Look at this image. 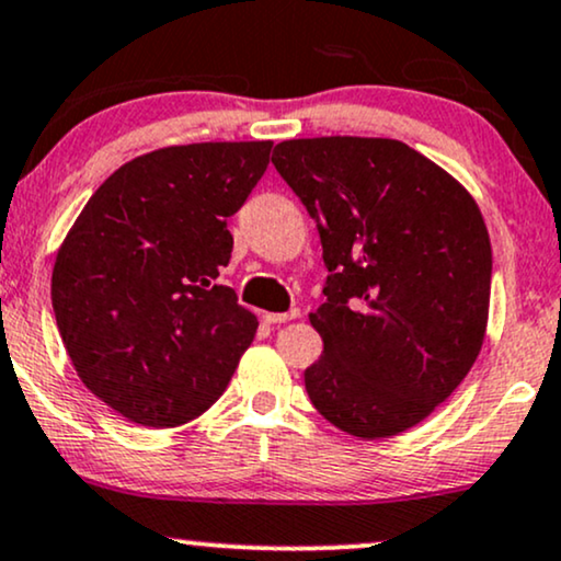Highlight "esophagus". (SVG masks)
Listing matches in <instances>:
<instances>
[{
	"label": "esophagus",
	"mask_w": 561,
	"mask_h": 561,
	"mask_svg": "<svg viewBox=\"0 0 561 561\" xmlns=\"http://www.w3.org/2000/svg\"><path fill=\"white\" fill-rule=\"evenodd\" d=\"M299 314H301L299 309H291V312H265V314H262V320H265L267 324H283L288 320H296Z\"/></svg>",
	"instance_id": "obj_1"
}]
</instances>
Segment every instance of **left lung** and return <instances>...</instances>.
<instances>
[{
  "label": "left lung",
  "instance_id": "obj_1",
  "mask_svg": "<svg viewBox=\"0 0 561 561\" xmlns=\"http://www.w3.org/2000/svg\"><path fill=\"white\" fill-rule=\"evenodd\" d=\"M273 163L320 228L330 275L304 371L330 424L385 439L424 421L483 345L492 241L471 192L387 137L278 142Z\"/></svg>",
  "mask_w": 561,
  "mask_h": 561
}]
</instances>
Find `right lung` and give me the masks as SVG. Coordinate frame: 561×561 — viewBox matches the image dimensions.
<instances>
[{
  "label": "right lung",
  "instance_id": "obj_1",
  "mask_svg": "<svg viewBox=\"0 0 561 561\" xmlns=\"http://www.w3.org/2000/svg\"><path fill=\"white\" fill-rule=\"evenodd\" d=\"M270 140L169 145L124 163L61 241L51 304L82 385L124 419L169 428L224 396L257 317L220 286L233 216Z\"/></svg>",
  "mask_w": 561,
  "mask_h": 561
}]
</instances>
